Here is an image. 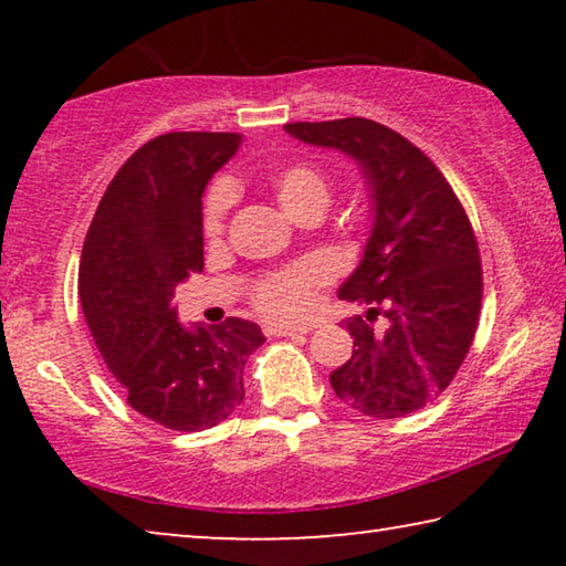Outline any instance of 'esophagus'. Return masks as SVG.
<instances>
[{"instance_id": "1", "label": "esophagus", "mask_w": 566, "mask_h": 566, "mask_svg": "<svg viewBox=\"0 0 566 566\" xmlns=\"http://www.w3.org/2000/svg\"><path fill=\"white\" fill-rule=\"evenodd\" d=\"M312 327H276V324H270L264 327L266 337H294V334H306Z\"/></svg>"}]
</instances>
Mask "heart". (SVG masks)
Segmentation results:
<instances>
[{"mask_svg":"<svg viewBox=\"0 0 566 566\" xmlns=\"http://www.w3.org/2000/svg\"><path fill=\"white\" fill-rule=\"evenodd\" d=\"M266 187H270L284 212L296 222L310 214L322 217L332 199L329 177L314 161L306 159H294L276 167L266 177ZM229 205H232V191L227 185H217L207 195L202 229L209 239H219L224 234ZM327 282L329 272L319 262L286 266V270L266 274L264 280L256 282L252 290V304L256 312L272 322H300L312 312L317 290Z\"/></svg>","mask_w":566,"mask_h":566,"instance_id":"1","label":"heart"}]
</instances>
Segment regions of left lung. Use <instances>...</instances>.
<instances>
[{"label":"left lung","instance_id":"left-lung-1","mask_svg":"<svg viewBox=\"0 0 566 566\" xmlns=\"http://www.w3.org/2000/svg\"><path fill=\"white\" fill-rule=\"evenodd\" d=\"M284 129L347 151L375 199L367 249L339 290L367 304V317L344 322L354 349L329 375L334 395L364 417L411 415L442 395L474 342L484 282L472 222L434 161L385 124L347 117Z\"/></svg>","mask_w":566,"mask_h":566}]
</instances>
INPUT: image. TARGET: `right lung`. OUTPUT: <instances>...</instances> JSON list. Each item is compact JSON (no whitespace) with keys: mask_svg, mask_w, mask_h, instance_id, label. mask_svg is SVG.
Masks as SVG:
<instances>
[{"mask_svg":"<svg viewBox=\"0 0 566 566\" xmlns=\"http://www.w3.org/2000/svg\"><path fill=\"white\" fill-rule=\"evenodd\" d=\"M239 134L169 132L124 161L104 191L80 262L90 332L134 411L175 432H202L244 399L260 327L229 317L185 329L175 286L205 270L202 195Z\"/></svg>","mask_w":566,"mask_h":566,"instance_id":"1","label":"right lung"}]
</instances>
